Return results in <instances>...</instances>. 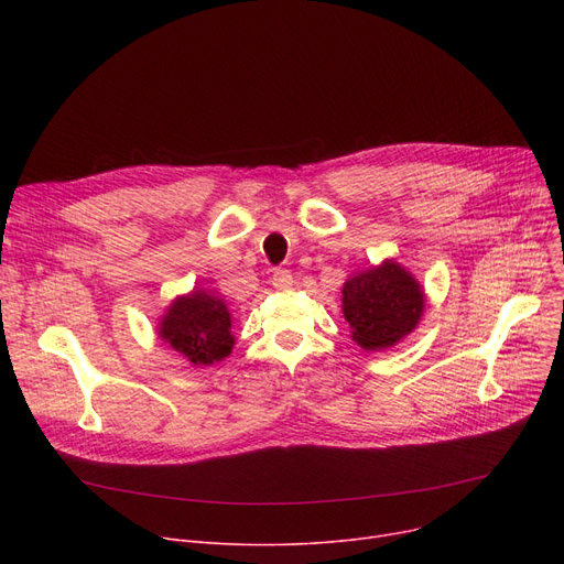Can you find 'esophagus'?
I'll use <instances>...</instances> for the list:
<instances>
[{"label": "esophagus", "instance_id": "1", "mask_svg": "<svg viewBox=\"0 0 564 564\" xmlns=\"http://www.w3.org/2000/svg\"><path fill=\"white\" fill-rule=\"evenodd\" d=\"M272 285H274L276 290H288V288L292 285V274H290V270H274V274H272Z\"/></svg>", "mask_w": 564, "mask_h": 564}]
</instances>
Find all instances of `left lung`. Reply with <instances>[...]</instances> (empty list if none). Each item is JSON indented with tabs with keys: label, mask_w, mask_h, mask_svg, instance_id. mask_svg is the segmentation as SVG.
Returning a JSON list of instances; mask_svg holds the SVG:
<instances>
[{
	"label": "left lung",
	"mask_w": 564,
	"mask_h": 564,
	"mask_svg": "<svg viewBox=\"0 0 564 564\" xmlns=\"http://www.w3.org/2000/svg\"><path fill=\"white\" fill-rule=\"evenodd\" d=\"M425 292L404 267L383 260L343 285V315L366 351H381L409 336L423 315Z\"/></svg>",
	"instance_id": "obj_1"
}]
</instances>
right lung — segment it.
Returning a JSON list of instances; mask_svg holds the SVG:
<instances>
[{"instance_id": "add662e5", "label": "right lung", "mask_w": 564, "mask_h": 564, "mask_svg": "<svg viewBox=\"0 0 564 564\" xmlns=\"http://www.w3.org/2000/svg\"><path fill=\"white\" fill-rule=\"evenodd\" d=\"M158 334L198 368L224 361L235 345L226 302L205 290L173 300L160 319Z\"/></svg>"}]
</instances>
